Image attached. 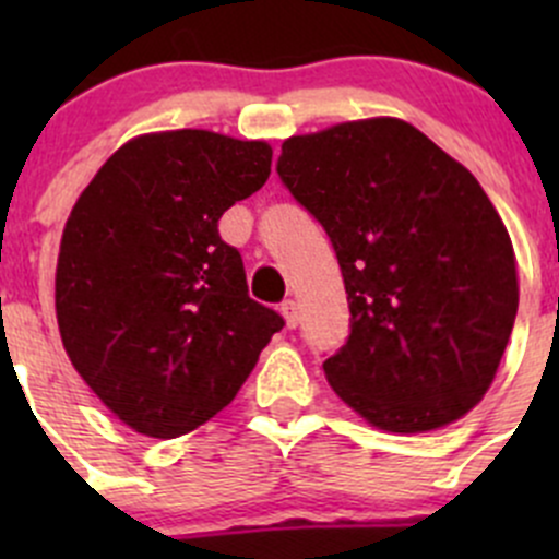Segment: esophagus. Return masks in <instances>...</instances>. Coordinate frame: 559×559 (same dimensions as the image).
<instances>
[{"instance_id": "esophagus-1", "label": "esophagus", "mask_w": 559, "mask_h": 559, "mask_svg": "<svg viewBox=\"0 0 559 559\" xmlns=\"http://www.w3.org/2000/svg\"><path fill=\"white\" fill-rule=\"evenodd\" d=\"M281 316L286 319V326H297L300 324V311H297L295 300H284L281 302Z\"/></svg>"}]
</instances>
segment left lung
Returning a JSON list of instances; mask_svg holds the SVG:
<instances>
[{
	"label": "left lung",
	"mask_w": 559,
	"mask_h": 559,
	"mask_svg": "<svg viewBox=\"0 0 559 559\" xmlns=\"http://www.w3.org/2000/svg\"><path fill=\"white\" fill-rule=\"evenodd\" d=\"M278 175L341 264L352 335L324 362L337 397L400 436L462 419L492 386L520 306L509 229L473 173L376 116L286 138Z\"/></svg>",
	"instance_id": "8db88e82"
}]
</instances>
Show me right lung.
Segmentation results:
<instances>
[{
  "label": "right lung",
  "mask_w": 559,
  "mask_h": 559,
  "mask_svg": "<svg viewBox=\"0 0 559 559\" xmlns=\"http://www.w3.org/2000/svg\"><path fill=\"white\" fill-rule=\"evenodd\" d=\"M273 148L207 129L138 134L64 224L56 321L112 416L178 438L227 408L284 319L248 297L218 218L264 186Z\"/></svg>",
  "instance_id": "add662e5"
}]
</instances>
